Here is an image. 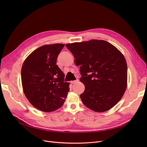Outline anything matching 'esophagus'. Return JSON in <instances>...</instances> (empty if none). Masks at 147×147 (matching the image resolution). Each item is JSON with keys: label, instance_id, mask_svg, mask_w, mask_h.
Masks as SVG:
<instances>
[{"label": "esophagus", "instance_id": "obj_1", "mask_svg": "<svg viewBox=\"0 0 147 147\" xmlns=\"http://www.w3.org/2000/svg\"><path fill=\"white\" fill-rule=\"evenodd\" d=\"M79 82V80L78 79H76V80H74V81H71V84H75V83H77Z\"/></svg>", "mask_w": 147, "mask_h": 147}]
</instances>
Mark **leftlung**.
<instances>
[{
  "instance_id": "obj_1",
  "label": "left lung",
  "mask_w": 147,
  "mask_h": 147,
  "mask_svg": "<svg viewBox=\"0 0 147 147\" xmlns=\"http://www.w3.org/2000/svg\"><path fill=\"white\" fill-rule=\"evenodd\" d=\"M80 65V81L85 87L80 95L86 107L105 112L116 105L127 85V67L122 53L102 40H90L66 45Z\"/></svg>"
}]
</instances>
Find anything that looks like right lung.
Here are the masks:
<instances>
[{"mask_svg": "<svg viewBox=\"0 0 147 147\" xmlns=\"http://www.w3.org/2000/svg\"><path fill=\"white\" fill-rule=\"evenodd\" d=\"M64 45L40 46L30 54L22 66L24 95L31 104L43 112H52L61 107L69 90V83L64 82L65 76L56 64Z\"/></svg>", "mask_w": 147, "mask_h": 147, "instance_id": "1", "label": "right lung"}]
</instances>
